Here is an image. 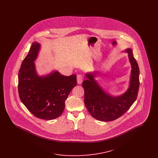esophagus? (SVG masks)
Returning a JSON list of instances; mask_svg holds the SVG:
<instances>
[{
	"instance_id": "1",
	"label": "esophagus",
	"mask_w": 158,
	"mask_h": 158,
	"mask_svg": "<svg viewBox=\"0 0 158 158\" xmlns=\"http://www.w3.org/2000/svg\"><path fill=\"white\" fill-rule=\"evenodd\" d=\"M83 79V77L82 75H77V82L78 84H81L82 83Z\"/></svg>"
}]
</instances>
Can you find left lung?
<instances>
[{"label": "left lung", "mask_w": 158, "mask_h": 158, "mask_svg": "<svg viewBox=\"0 0 158 158\" xmlns=\"http://www.w3.org/2000/svg\"><path fill=\"white\" fill-rule=\"evenodd\" d=\"M131 66L129 86L127 90L119 96L107 93L95 79L97 72L87 73L86 79L82 83L85 90L84 102L90 115L101 121H111L120 117L135 102L139 88V68L131 48H127Z\"/></svg>", "instance_id": "obj_1"}]
</instances>
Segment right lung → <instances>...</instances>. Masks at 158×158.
<instances>
[{
	"instance_id": "right-lung-1",
	"label": "right lung",
	"mask_w": 158,
	"mask_h": 158,
	"mask_svg": "<svg viewBox=\"0 0 158 158\" xmlns=\"http://www.w3.org/2000/svg\"><path fill=\"white\" fill-rule=\"evenodd\" d=\"M41 45L32 44L18 73V92L21 101L36 117L53 120L59 117L65 107V101L77 85L76 75H62L53 71L45 76L38 75L34 61Z\"/></svg>"
}]
</instances>
